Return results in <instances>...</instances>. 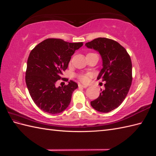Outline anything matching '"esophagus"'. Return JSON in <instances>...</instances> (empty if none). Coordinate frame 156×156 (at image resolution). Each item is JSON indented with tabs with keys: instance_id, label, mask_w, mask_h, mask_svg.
<instances>
[{
	"instance_id": "34e87169",
	"label": "esophagus",
	"mask_w": 156,
	"mask_h": 156,
	"mask_svg": "<svg viewBox=\"0 0 156 156\" xmlns=\"http://www.w3.org/2000/svg\"><path fill=\"white\" fill-rule=\"evenodd\" d=\"M79 87H83V88H87L88 86L86 85H81V84H79Z\"/></svg>"
}]
</instances>
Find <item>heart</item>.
Wrapping results in <instances>:
<instances>
[{
  "mask_svg": "<svg viewBox=\"0 0 156 156\" xmlns=\"http://www.w3.org/2000/svg\"><path fill=\"white\" fill-rule=\"evenodd\" d=\"M79 80L83 83H87L89 81V75H80L78 76Z\"/></svg>",
  "mask_w": 156,
  "mask_h": 156,
  "instance_id": "heart-1",
  "label": "heart"
}]
</instances>
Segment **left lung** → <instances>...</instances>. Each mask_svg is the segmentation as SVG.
I'll return each mask as SVG.
<instances>
[{
    "label": "left lung",
    "instance_id": "left-lung-1",
    "mask_svg": "<svg viewBox=\"0 0 156 156\" xmlns=\"http://www.w3.org/2000/svg\"><path fill=\"white\" fill-rule=\"evenodd\" d=\"M85 46L101 55L103 67L97 79L105 81V89L91 101V105L98 112H110L122 104L129 92L132 81L131 58L125 48L107 38H98Z\"/></svg>",
    "mask_w": 156,
    "mask_h": 156
}]
</instances>
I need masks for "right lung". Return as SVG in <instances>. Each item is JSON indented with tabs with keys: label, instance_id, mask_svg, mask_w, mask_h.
Segmentation results:
<instances>
[{
	"label": "right lung",
	"instance_id": "add662e5",
	"mask_svg": "<svg viewBox=\"0 0 156 156\" xmlns=\"http://www.w3.org/2000/svg\"><path fill=\"white\" fill-rule=\"evenodd\" d=\"M83 43H68L59 39H47L30 51L25 76L27 87L38 107L50 114L63 112L70 104L72 93L78 87L75 82L56 87L71 56Z\"/></svg>",
	"mask_w": 156,
	"mask_h": 156
}]
</instances>
